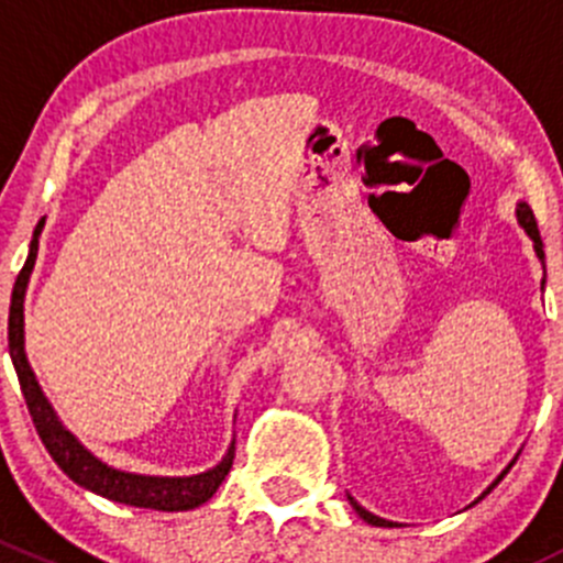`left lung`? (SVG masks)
<instances>
[{
	"label": "left lung",
	"mask_w": 563,
	"mask_h": 563,
	"mask_svg": "<svg viewBox=\"0 0 563 563\" xmlns=\"http://www.w3.org/2000/svg\"><path fill=\"white\" fill-rule=\"evenodd\" d=\"M518 223H520V225H523V229H526V234H528V236H531V242H533V250H537L539 261H542V264H544V250H542V236H539V229H537V220H533V212H531V209H528V203H523V201H520V203H518ZM509 468H512V463H509V465H507V468H504V471H501V474H498V479H496V482H493V485H490V487H487V490H485V493H482V496H479V498H485V496H487V493H490V490H493V487H496V485H498V482H501V479H504V474H507V471H509ZM479 498H476V501H479ZM349 501H351V507H354V509H356V515H360V518H362V520H365V523H371V526H382V528H391V526H395V523H391V520H384V518H378V515L367 512V509H365V507H360V504H356V501H354V498H351V496H349ZM476 501H474V504H476Z\"/></svg>",
	"instance_id": "left-lung-1"
}]
</instances>
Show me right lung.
<instances>
[{"instance_id": "right-lung-1", "label": "right lung", "mask_w": 563, "mask_h": 563, "mask_svg": "<svg viewBox=\"0 0 563 563\" xmlns=\"http://www.w3.org/2000/svg\"><path fill=\"white\" fill-rule=\"evenodd\" d=\"M45 220H40L35 236H32L30 255H26L24 269L19 272L13 286V299H10V318H8V345L10 360H13L15 373H19L21 391H24L26 408L32 413L37 435L43 439L45 450L54 457V463L70 476L76 485L87 487V490L98 493V496L111 498V501L128 504V507H144V509H161V512H187L218 493L223 485L225 474L234 463V444L229 446L225 457L220 460L214 468L203 471V474L192 476H150V474H130V471H119L98 460L65 424L59 422L56 411L51 408L48 397L40 389L35 373H32L30 360L24 351V297L26 286H30V275L35 269L37 261V236L43 231Z\"/></svg>"}]
</instances>
